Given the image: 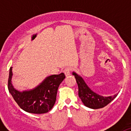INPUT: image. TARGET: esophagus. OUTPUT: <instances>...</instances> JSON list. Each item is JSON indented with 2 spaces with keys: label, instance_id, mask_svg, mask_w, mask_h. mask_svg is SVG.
Masks as SVG:
<instances>
[{
  "label": "esophagus",
  "instance_id": "34e87169",
  "mask_svg": "<svg viewBox=\"0 0 131 131\" xmlns=\"http://www.w3.org/2000/svg\"><path fill=\"white\" fill-rule=\"evenodd\" d=\"M71 70H72V68L71 67H68V68H66L63 70V73H64V74L66 75V77L70 75V72L71 71Z\"/></svg>",
  "mask_w": 131,
  "mask_h": 131
}]
</instances>
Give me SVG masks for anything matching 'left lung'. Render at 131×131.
I'll use <instances>...</instances> for the list:
<instances>
[{
    "instance_id": "obj_1",
    "label": "left lung",
    "mask_w": 131,
    "mask_h": 131,
    "mask_svg": "<svg viewBox=\"0 0 131 131\" xmlns=\"http://www.w3.org/2000/svg\"><path fill=\"white\" fill-rule=\"evenodd\" d=\"M78 85L79 96L81 99L84 106L92 109L102 108L117 96V94L112 96H102L95 93L85 83L81 77L75 73H73Z\"/></svg>"
}]
</instances>
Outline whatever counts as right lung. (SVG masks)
Masks as SVG:
<instances>
[{"instance_id": "obj_1", "label": "right lung", "mask_w": 131, "mask_h": 131, "mask_svg": "<svg viewBox=\"0 0 131 131\" xmlns=\"http://www.w3.org/2000/svg\"><path fill=\"white\" fill-rule=\"evenodd\" d=\"M12 68L9 72L8 88L18 106L29 113L40 114L49 112L56 102L59 85L66 77L64 73L49 76L33 90L21 92L12 84Z\"/></svg>"}]
</instances>
